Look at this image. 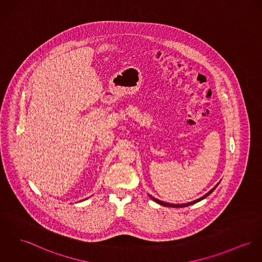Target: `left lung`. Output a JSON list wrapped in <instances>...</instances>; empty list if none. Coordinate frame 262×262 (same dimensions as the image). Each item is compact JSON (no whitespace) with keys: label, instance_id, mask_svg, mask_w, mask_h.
<instances>
[{"label":"left lung","instance_id":"1","mask_svg":"<svg viewBox=\"0 0 262 262\" xmlns=\"http://www.w3.org/2000/svg\"><path fill=\"white\" fill-rule=\"evenodd\" d=\"M219 184V183H218ZM218 184H216L214 187L211 189V190L209 191L208 193H206L204 196H202L201 198H199V199H196V200H194V201H191V202H188V203H185V204H171V203H167V202H164V201H161V200H159V199H156V198H154V197H152L151 195H149L150 197H151V199H153L155 202H157L158 204H160V205H163V206H166V207H186V206H189V205H192V204H194V203H197L198 201H201L202 199H204L205 197H207L210 193H212L213 191H214L215 188L218 186Z\"/></svg>","mask_w":262,"mask_h":262}]
</instances>
